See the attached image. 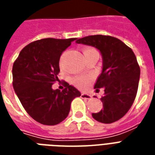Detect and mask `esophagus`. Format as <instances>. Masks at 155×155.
Returning a JSON list of instances; mask_svg holds the SVG:
<instances>
[{"instance_id": "esophagus-1", "label": "esophagus", "mask_w": 155, "mask_h": 155, "mask_svg": "<svg viewBox=\"0 0 155 155\" xmlns=\"http://www.w3.org/2000/svg\"><path fill=\"white\" fill-rule=\"evenodd\" d=\"M81 97L82 99H91V95L89 94H86V93H81Z\"/></svg>"}]
</instances>
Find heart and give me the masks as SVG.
<instances>
[{
    "instance_id": "1",
    "label": "heart",
    "mask_w": 155,
    "mask_h": 155,
    "mask_svg": "<svg viewBox=\"0 0 155 155\" xmlns=\"http://www.w3.org/2000/svg\"><path fill=\"white\" fill-rule=\"evenodd\" d=\"M95 51L94 49L93 48H86L83 50L84 52H86V51ZM92 80V78L91 77H79V78H77L75 80H74V82L76 84L77 86L80 87V88H86V86H88L90 82Z\"/></svg>"
}]
</instances>
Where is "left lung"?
Segmentation results:
<instances>
[{"label": "left lung", "mask_w": 155, "mask_h": 155, "mask_svg": "<svg viewBox=\"0 0 155 155\" xmlns=\"http://www.w3.org/2000/svg\"><path fill=\"white\" fill-rule=\"evenodd\" d=\"M76 43L97 48L103 60L102 72L94 88L96 91L104 89L100 99L104 108L92 113L93 118L104 124L117 121L128 112L137 95L140 67L136 56L124 43L108 35H90Z\"/></svg>", "instance_id": "8db88e82"}]
</instances>
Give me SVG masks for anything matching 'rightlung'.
Returning <instances> with one entry per match:
<instances>
[{"label":"right lung","mask_w":155,"mask_h":155,"mask_svg":"<svg viewBox=\"0 0 155 155\" xmlns=\"http://www.w3.org/2000/svg\"><path fill=\"white\" fill-rule=\"evenodd\" d=\"M75 39L48 38L32 42L14 61V91L26 112L42 124L61 123L69 115L73 99L81 96L78 90L65 81L62 91L51 87L58 81L61 54Z\"/></svg>","instance_id":"right-lung-1"}]
</instances>
